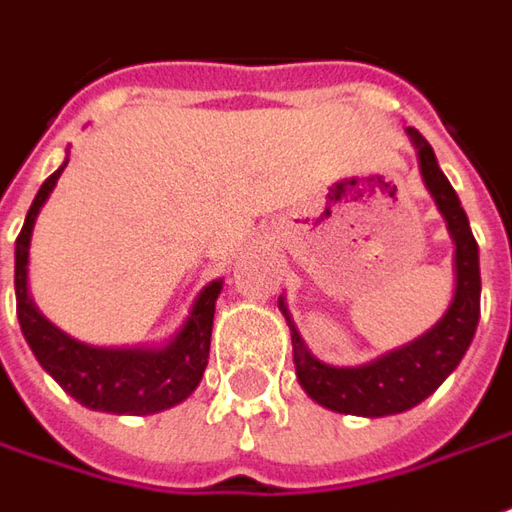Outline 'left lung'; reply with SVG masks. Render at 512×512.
I'll use <instances>...</instances> for the list:
<instances>
[{"mask_svg": "<svg viewBox=\"0 0 512 512\" xmlns=\"http://www.w3.org/2000/svg\"><path fill=\"white\" fill-rule=\"evenodd\" d=\"M405 132L416 149L424 188L435 199V207L455 244V291L446 313L416 341L396 346L368 363L330 366L307 349L280 296L282 316L291 327L293 366L299 385L313 402L346 416H396L421 405L460 366L480 324V249L468 227L466 210L460 207L455 188L438 166L427 138L413 127H407Z\"/></svg>", "mask_w": 512, "mask_h": 512, "instance_id": "1", "label": "left lung"}]
</instances>
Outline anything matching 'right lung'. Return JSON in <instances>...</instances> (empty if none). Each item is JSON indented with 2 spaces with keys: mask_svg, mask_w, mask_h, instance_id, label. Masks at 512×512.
Returning <instances> with one entry per match:
<instances>
[{
  "mask_svg": "<svg viewBox=\"0 0 512 512\" xmlns=\"http://www.w3.org/2000/svg\"><path fill=\"white\" fill-rule=\"evenodd\" d=\"M69 163L46 177L16 238V313L35 360L80 405L116 416H152L185 402L199 388L210 357L213 313L224 280L196 293L182 327L160 346H94L71 338L38 310L30 296V241L41 207Z\"/></svg>",
  "mask_w": 512,
  "mask_h": 512,
  "instance_id": "right-lung-1",
  "label": "right lung"
}]
</instances>
